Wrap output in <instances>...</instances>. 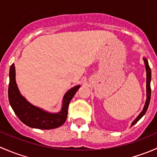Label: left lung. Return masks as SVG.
<instances>
[{
    "label": "left lung",
    "instance_id": "obj_1",
    "mask_svg": "<svg viewBox=\"0 0 157 157\" xmlns=\"http://www.w3.org/2000/svg\"><path fill=\"white\" fill-rule=\"evenodd\" d=\"M145 64V68H146V72H147V99L146 102H145V105L144 106L143 110L141 111L140 114H139L138 116L135 118V119L133 121V122L131 123V126H133L134 124H135L144 115V114L146 113L147 109H148L149 104H150V96H151V90H150V81H151V71H150V66H149L148 61H147V59L145 57L143 58Z\"/></svg>",
    "mask_w": 157,
    "mask_h": 157
}]
</instances>
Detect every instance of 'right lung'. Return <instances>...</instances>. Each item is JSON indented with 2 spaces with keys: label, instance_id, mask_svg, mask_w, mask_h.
<instances>
[{
  "label": "right lung",
  "instance_id": "right-lung-1",
  "mask_svg": "<svg viewBox=\"0 0 157 157\" xmlns=\"http://www.w3.org/2000/svg\"><path fill=\"white\" fill-rule=\"evenodd\" d=\"M9 77V102L13 110L22 122L30 128L44 130L58 128L65 122L70 102L80 87V85H77L66 92L62 99L61 109L59 112H49L31 104L22 96L16 82L14 64L10 66Z\"/></svg>",
  "mask_w": 157,
  "mask_h": 157
}]
</instances>
